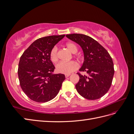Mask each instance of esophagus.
I'll list each match as a JSON object with an SVG mask.
<instances>
[{"label": "esophagus", "mask_w": 134, "mask_h": 134, "mask_svg": "<svg viewBox=\"0 0 134 134\" xmlns=\"http://www.w3.org/2000/svg\"><path fill=\"white\" fill-rule=\"evenodd\" d=\"M65 76L66 78H68V77L70 76V74H65Z\"/></svg>", "instance_id": "obj_1"}]
</instances>
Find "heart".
<instances>
[{
    "label": "heart",
    "instance_id": "1",
    "mask_svg": "<svg viewBox=\"0 0 134 134\" xmlns=\"http://www.w3.org/2000/svg\"><path fill=\"white\" fill-rule=\"evenodd\" d=\"M65 46L68 48L71 53L75 54L78 51V47L76 44L72 42H69L65 44ZM50 60L52 63H56L58 61L59 56L58 52V48L54 47L52 48L50 53ZM78 68V65L75 62H70L69 63L61 62L56 66V70L59 73L64 74H69L74 71Z\"/></svg>",
    "mask_w": 134,
    "mask_h": 134
}]
</instances>
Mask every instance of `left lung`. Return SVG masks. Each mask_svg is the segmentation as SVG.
<instances>
[{
    "instance_id": "8db88e82",
    "label": "left lung",
    "mask_w": 134,
    "mask_h": 134,
    "mask_svg": "<svg viewBox=\"0 0 134 134\" xmlns=\"http://www.w3.org/2000/svg\"><path fill=\"white\" fill-rule=\"evenodd\" d=\"M66 37L82 47L84 61L80 71H86L87 75L79 72V80L76 90L84 98L95 100L108 91L114 75V67L108 51L95 40L83 34H69Z\"/></svg>"
}]
</instances>
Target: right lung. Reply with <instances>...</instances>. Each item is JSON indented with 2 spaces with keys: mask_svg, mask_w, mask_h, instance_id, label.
<instances>
[{
  "mask_svg": "<svg viewBox=\"0 0 134 134\" xmlns=\"http://www.w3.org/2000/svg\"><path fill=\"white\" fill-rule=\"evenodd\" d=\"M65 37L54 35L36 40L23 53L18 74L20 86L32 100L48 102L57 96L65 76L52 73L55 69L50 58L51 49Z\"/></svg>",
  "mask_w": 134,
  "mask_h": 134,
  "instance_id": "1",
  "label": "right lung"
}]
</instances>
